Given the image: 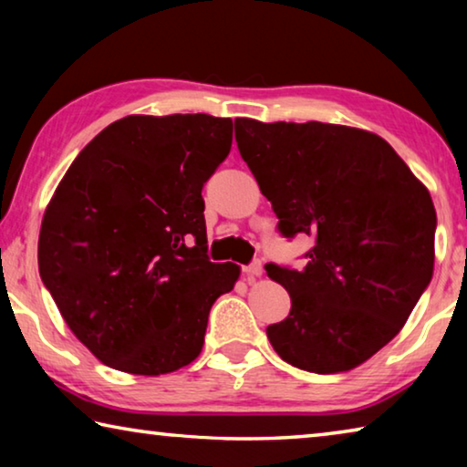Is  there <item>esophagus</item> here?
<instances>
[{"mask_svg": "<svg viewBox=\"0 0 467 467\" xmlns=\"http://www.w3.org/2000/svg\"><path fill=\"white\" fill-rule=\"evenodd\" d=\"M262 272H264V265H262V262H259V259H255V262H251L249 265L243 267V274L247 275V280L257 278V275H262Z\"/></svg>", "mask_w": 467, "mask_h": 467, "instance_id": "obj_1", "label": "esophagus"}]
</instances>
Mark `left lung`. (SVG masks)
Segmentation results:
<instances>
[{
	"label": "left lung",
	"mask_w": 467,
	"mask_h": 467,
	"mask_svg": "<svg viewBox=\"0 0 467 467\" xmlns=\"http://www.w3.org/2000/svg\"><path fill=\"white\" fill-rule=\"evenodd\" d=\"M234 138L286 239L309 234L306 265L267 264L290 295L267 326L288 365L329 375L362 365L400 334L432 278L431 193L375 133L234 119Z\"/></svg>",
	"instance_id": "1"
}]
</instances>
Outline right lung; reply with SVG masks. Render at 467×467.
<instances>
[{
  "mask_svg": "<svg viewBox=\"0 0 467 467\" xmlns=\"http://www.w3.org/2000/svg\"><path fill=\"white\" fill-rule=\"evenodd\" d=\"M233 121L131 115L80 154L47 205L38 272L76 337L107 367L164 375L200 357L239 265L208 257L202 189Z\"/></svg>",
  "mask_w": 467,
  "mask_h": 467,
  "instance_id": "obj_1",
  "label": "right lung"
}]
</instances>
